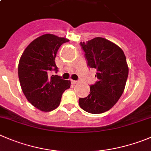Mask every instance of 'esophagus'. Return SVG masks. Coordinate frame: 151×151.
Wrapping results in <instances>:
<instances>
[{"label": "esophagus", "mask_w": 151, "mask_h": 151, "mask_svg": "<svg viewBox=\"0 0 151 151\" xmlns=\"http://www.w3.org/2000/svg\"><path fill=\"white\" fill-rule=\"evenodd\" d=\"M71 82H72V84H78V81H74V80H72Z\"/></svg>", "instance_id": "34e87169"}]
</instances>
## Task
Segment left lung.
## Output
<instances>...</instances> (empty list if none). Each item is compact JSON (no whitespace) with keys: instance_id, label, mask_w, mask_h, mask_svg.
Masks as SVG:
<instances>
[{"instance_id":"1","label":"left lung","mask_w":151,"mask_h":151,"mask_svg":"<svg viewBox=\"0 0 151 151\" xmlns=\"http://www.w3.org/2000/svg\"><path fill=\"white\" fill-rule=\"evenodd\" d=\"M87 66L97 71L98 78L90 85V93L81 98V109L93 114L107 111L116 104L124 92L128 76V66L123 50L114 43L97 37L81 42Z\"/></svg>"}]
</instances>
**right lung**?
I'll use <instances>...</instances> for the list:
<instances>
[{
	"instance_id": "add662e5",
	"label": "right lung",
	"mask_w": 151,
	"mask_h": 151,
	"mask_svg": "<svg viewBox=\"0 0 151 151\" xmlns=\"http://www.w3.org/2000/svg\"><path fill=\"white\" fill-rule=\"evenodd\" d=\"M65 38L45 34L32 41L23 52L18 64V78L28 101L38 110L50 112L60 104L63 93L70 87V81L50 72H58L55 58Z\"/></svg>"
}]
</instances>
